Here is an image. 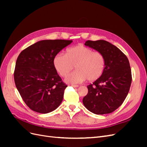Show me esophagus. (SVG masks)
I'll list each match as a JSON object with an SVG mask.
<instances>
[{
  "mask_svg": "<svg viewBox=\"0 0 147 147\" xmlns=\"http://www.w3.org/2000/svg\"><path fill=\"white\" fill-rule=\"evenodd\" d=\"M71 86H72V87H74V88H78L79 86L78 85H77V84H71L70 85Z\"/></svg>",
  "mask_w": 147,
  "mask_h": 147,
  "instance_id": "obj_1",
  "label": "esophagus"
}]
</instances>
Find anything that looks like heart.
I'll return each instance as SVG.
<instances>
[{
  "instance_id": "heart-1",
  "label": "heart",
  "mask_w": 147,
  "mask_h": 147,
  "mask_svg": "<svg viewBox=\"0 0 147 147\" xmlns=\"http://www.w3.org/2000/svg\"><path fill=\"white\" fill-rule=\"evenodd\" d=\"M53 65L62 77H66L75 66L77 69L66 78L69 83H78L86 79L92 82L103 74L105 67V58L100 51L82 44L68 48L66 54L59 53L53 59Z\"/></svg>"
}]
</instances>
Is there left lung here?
Masks as SVG:
<instances>
[{"label": "left lung", "instance_id": "left-lung-1", "mask_svg": "<svg viewBox=\"0 0 147 147\" xmlns=\"http://www.w3.org/2000/svg\"><path fill=\"white\" fill-rule=\"evenodd\" d=\"M84 45L103 53L105 67L102 76L87 86L88 92L83 103L94 114L112 113L123 103L129 91L132 82L129 62L119 48L109 42L88 40Z\"/></svg>", "mask_w": 147, "mask_h": 147}]
</instances>
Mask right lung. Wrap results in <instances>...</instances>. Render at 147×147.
<instances>
[{"instance_id": "add662e5", "label": "right lung", "mask_w": 147, "mask_h": 147, "mask_svg": "<svg viewBox=\"0 0 147 147\" xmlns=\"http://www.w3.org/2000/svg\"><path fill=\"white\" fill-rule=\"evenodd\" d=\"M72 40H45L22 51L18 57L14 80L18 91L31 110L47 113L56 109L67 87L57 74L53 59Z\"/></svg>"}]
</instances>
